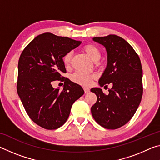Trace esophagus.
Masks as SVG:
<instances>
[{
  "label": "esophagus",
  "mask_w": 160,
  "mask_h": 160,
  "mask_svg": "<svg viewBox=\"0 0 160 160\" xmlns=\"http://www.w3.org/2000/svg\"><path fill=\"white\" fill-rule=\"evenodd\" d=\"M84 91H85V93L87 94V93H88L89 92H90V89L88 88H84Z\"/></svg>",
  "instance_id": "34e87169"
}]
</instances>
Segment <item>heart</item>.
<instances>
[{"instance_id":"1","label":"heart","mask_w":160,"mask_h":160,"mask_svg":"<svg viewBox=\"0 0 160 160\" xmlns=\"http://www.w3.org/2000/svg\"><path fill=\"white\" fill-rule=\"evenodd\" d=\"M83 51H85L87 55L88 56V57L93 61L99 60L100 56H101V53H100L99 48H97L96 46L92 44L85 45L83 48ZM72 51H68V52L63 56V63L66 65V66H68L70 64V61H71L72 58ZM93 78V75L86 73V72L81 71H78L71 75V80L73 81V82L84 86L90 85L92 80Z\"/></svg>"}]
</instances>
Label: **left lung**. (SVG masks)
<instances>
[{
  "label": "left lung",
  "instance_id": "obj_1",
  "mask_svg": "<svg viewBox=\"0 0 160 160\" xmlns=\"http://www.w3.org/2000/svg\"><path fill=\"white\" fill-rule=\"evenodd\" d=\"M107 52V66L99 80L101 87L112 88L104 94L98 88L91 89L97 102L91 107L94 120L107 129L127 123L135 114L142 96V69L140 58L125 39L114 34L94 37Z\"/></svg>",
  "mask_w": 160,
  "mask_h": 160
}]
</instances>
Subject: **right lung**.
<instances>
[{"label": "right lung", "instance_id": "obj_1", "mask_svg": "<svg viewBox=\"0 0 160 160\" xmlns=\"http://www.w3.org/2000/svg\"><path fill=\"white\" fill-rule=\"evenodd\" d=\"M81 43L47 32L35 37L21 53L18 94L29 118L45 129L63 126L72 104L84 94L82 87L61 75L66 72L63 56ZM61 79L63 90L54 89L51 82Z\"/></svg>", "mask_w": 160, "mask_h": 160}]
</instances>
